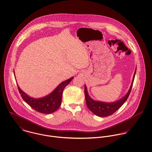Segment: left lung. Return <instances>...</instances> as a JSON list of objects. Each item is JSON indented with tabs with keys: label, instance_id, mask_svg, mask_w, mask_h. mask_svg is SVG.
<instances>
[{
	"label": "left lung",
	"instance_id": "left-lung-1",
	"mask_svg": "<svg viewBox=\"0 0 152 152\" xmlns=\"http://www.w3.org/2000/svg\"><path fill=\"white\" fill-rule=\"evenodd\" d=\"M136 71V68L133 75V81H132L130 89L128 92L127 93V94L120 100L112 103H106V102H99V101H95L92 100L90 98V96L88 95V94L87 92V88L85 86L84 92H85V97H86V101L87 107L93 113L100 117H105V116H108L112 115L118 109L120 108L121 107L128 99L130 94L132 88L133 86Z\"/></svg>",
	"mask_w": 152,
	"mask_h": 152
}]
</instances>
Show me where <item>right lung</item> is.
Returning <instances> with one entry per match:
<instances>
[{
    "instance_id": "1",
    "label": "right lung",
    "mask_w": 152,
    "mask_h": 152,
    "mask_svg": "<svg viewBox=\"0 0 152 152\" xmlns=\"http://www.w3.org/2000/svg\"><path fill=\"white\" fill-rule=\"evenodd\" d=\"M15 72V71H14ZM74 78H71L61 83L50 94L42 98L34 99L28 96L18 86L23 99L32 108L42 113H51L59 108L61 104L63 92L65 87Z\"/></svg>"
}]
</instances>
